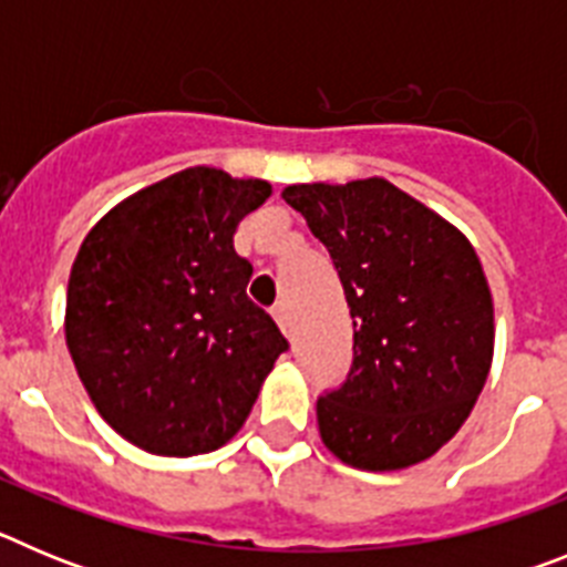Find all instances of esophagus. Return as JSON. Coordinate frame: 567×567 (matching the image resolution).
<instances>
[{"mask_svg":"<svg viewBox=\"0 0 567 567\" xmlns=\"http://www.w3.org/2000/svg\"><path fill=\"white\" fill-rule=\"evenodd\" d=\"M272 318H275V323L280 327V332H284V334L292 332V315H289L287 303H278V307L272 309Z\"/></svg>","mask_w":567,"mask_h":567,"instance_id":"esophagus-1","label":"esophagus"}]
</instances>
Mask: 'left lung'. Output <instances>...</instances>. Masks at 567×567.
<instances>
[{
  "instance_id": "8db88e82",
  "label": "left lung",
  "mask_w": 567,
  "mask_h": 567,
  "mask_svg": "<svg viewBox=\"0 0 567 567\" xmlns=\"http://www.w3.org/2000/svg\"><path fill=\"white\" fill-rule=\"evenodd\" d=\"M284 202L329 249L354 360L318 400L340 463L400 471L437 454L471 414L494 358V300L471 240L385 178L292 184Z\"/></svg>"
}]
</instances>
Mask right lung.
Returning a JSON list of instances; mask_svg holds the SVG:
<instances>
[{
  "label": "right lung",
  "mask_w": 567,
  "mask_h": 567,
  "mask_svg": "<svg viewBox=\"0 0 567 567\" xmlns=\"http://www.w3.org/2000/svg\"><path fill=\"white\" fill-rule=\"evenodd\" d=\"M264 178L187 167L115 204L79 247L64 338L96 412L158 457L221 449L289 343L247 298L235 252Z\"/></svg>",
  "instance_id": "1"
}]
</instances>
